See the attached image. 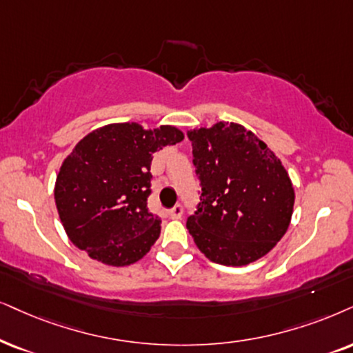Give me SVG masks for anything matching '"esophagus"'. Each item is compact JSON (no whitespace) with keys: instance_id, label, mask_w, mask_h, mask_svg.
<instances>
[{"instance_id":"34e87169","label":"esophagus","mask_w":353,"mask_h":353,"mask_svg":"<svg viewBox=\"0 0 353 353\" xmlns=\"http://www.w3.org/2000/svg\"><path fill=\"white\" fill-rule=\"evenodd\" d=\"M182 215H184V208H182V205H176V207L169 210V218H172V220H181Z\"/></svg>"}]
</instances>
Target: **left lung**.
<instances>
[{
    "label": "left lung",
    "instance_id": "obj_1",
    "mask_svg": "<svg viewBox=\"0 0 353 353\" xmlns=\"http://www.w3.org/2000/svg\"><path fill=\"white\" fill-rule=\"evenodd\" d=\"M187 137L202 185L197 213L187 218L195 246L221 265L264 257L287 233L295 205L282 159L241 123L223 120Z\"/></svg>",
    "mask_w": 353,
    "mask_h": 353
}]
</instances>
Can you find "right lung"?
I'll return each instance as SVG.
<instances>
[{
  "instance_id": "right-lung-1",
  "label": "right lung",
  "mask_w": 353,
  "mask_h": 353,
  "mask_svg": "<svg viewBox=\"0 0 353 353\" xmlns=\"http://www.w3.org/2000/svg\"><path fill=\"white\" fill-rule=\"evenodd\" d=\"M184 140L174 125L109 123L81 138L61 163L55 203L74 246L105 265L135 264L161 233V220L146 207L151 159Z\"/></svg>"
}]
</instances>
